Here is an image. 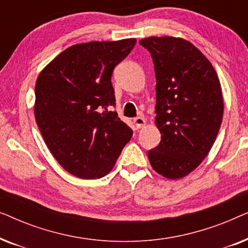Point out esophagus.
I'll return each instance as SVG.
<instances>
[{
  "instance_id": "obj_1",
  "label": "esophagus",
  "mask_w": 248,
  "mask_h": 248,
  "mask_svg": "<svg viewBox=\"0 0 248 248\" xmlns=\"http://www.w3.org/2000/svg\"><path fill=\"white\" fill-rule=\"evenodd\" d=\"M133 124L137 128H141L145 125V120H144V118H142V117H137V118H134V120H133Z\"/></svg>"
}]
</instances>
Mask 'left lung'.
<instances>
[{"mask_svg": "<svg viewBox=\"0 0 248 248\" xmlns=\"http://www.w3.org/2000/svg\"><path fill=\"white\" fill-rule=\"evenodd\" d=\"M155 73V125L161 141L148 152L158 174L182 178L208 155L223 115L221 86L210 61L187 40L149 37Z\"/></svg>", "mask_w": 248, "mask_h": 248, "instance_id": "obj_1", "label": "left lung"}]
</instances>
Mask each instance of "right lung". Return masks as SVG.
I'll return each mask as SVG.
<instances>
[{
    "label": "right lung",
    "mask_w": 248,
    "mask_h": 248,
    "mask_svg": "<svg viewBox=\"0 0 248 248\" xmlns=\"http://www.w3.org/2000/svg\"><path fill=\"white\" fill-rule=\"evenodd\" d=\"M135 43L128 38L73 45L37 78V125L54 158L77 177H104L131 140L133 131L113 111L111 74Z\"/></svg>",
    "instance_id": "add662e5"
}]
</instances>
